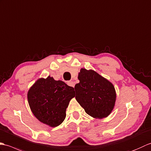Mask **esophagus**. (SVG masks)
<instances>
[{
    "label": "esophagus",
    "instance_id": "obj_1",
    "mask_svg": "<svg viewBox=\"0 0 151 151\" xmlns=\"http://www.w3.org/2000/svg\"><path fill=\"white\" fill-rule=\"evenodd\" d=\"M67 84H68V86L73 87V88H74V86H75V83L73 82V81H69V82H68V83H67Z\"/></svg>",
    "mask_w": 151,
    "mask_h": 151
}]
</instances>
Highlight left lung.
I'll return each instance as SVG.
<instances>
[{"label":"left lung","mask_w":151,"mask_h":151,"mask_svg":"<svg viewBox=\"0 0 151 151\" xmlns=\"http://www.w3.org/2000/svg\"><path fill=\"white\" fill-rule=\"evenodd\" d=\"M79 83L75 85L76 99L86 114L103 119L110 115L115 106L116 93L113 84L93 70L81 68Z\"/></svg>","instance_id":"obj_1"}]
</instances>
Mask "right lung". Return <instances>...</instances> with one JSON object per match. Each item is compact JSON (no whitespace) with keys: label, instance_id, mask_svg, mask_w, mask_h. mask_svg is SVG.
I'll return each mask as SVG.
<instances>
[{"label":"right lung","instance_id":"add662e5","mask_svg":"<svg viewBox=\"0 0 151 151\" xmlns=\"http://www.w3.org/2000/svg\"><path fill=\"white\" fill-rule=\"evenodd\" d=\"M74 97L73 87L50 76L37 80L28 92V101L33 115L51 127H58L64 121L66 108Z\"/></svg>","mask_w":151,"mask_h":151}]
</instances>
